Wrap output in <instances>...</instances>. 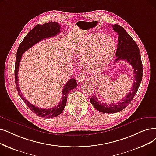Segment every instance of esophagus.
<instances>
[{
  "label": "esophagus",
  "instance_id": "obj_1",
  "mask_svg": "<svg viewBox=\"0 0 156 156\" xmlns=\"http://www.w3.org/2000/svg\"><path fill=\"white\" fill-rule=\"evenodd\" d=\"M76 79L78 83H82L86 80V75L83 73H80L78 75Z\"/></svg>",
  "mask_w": 156,
  "mask_h": 156
}]
</instances>
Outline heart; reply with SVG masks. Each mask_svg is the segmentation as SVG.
<instances>
[{
    "mask_svg": "<svg viewBox=\"0 0 156 156\" xmlns=\"http://www.w3.org/2000/svg\"><path fill=\"white\" fill-rule=\"evenodd\" d=\"M76 51L80 55L84 57L83 64L85 69L96 72L102 69L113 58L116 43L110 36L92 34L81 41Z\"/></svg>",
    "mask_w": 156,
    "mask_h": 156,
    "instance_id": "obj_1",
    "label": "heart"
}]
</instances>
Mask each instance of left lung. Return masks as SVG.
<instances>
[{
    "label": "left lung",
    "instance_id": "1",
    "mask_svg": "<svg viewBox=\"0 0 156 156\" xmlns=\"http://www.w3.org/2000/svg\"><path fill=\"white\" fill-rule=\"evenodd\" d=\"M112 28L118 34V44L116 51V60L118 62L120 60H126L132 66L134 73V80L130 90L126 96L120 101L116 103L107 105L101 101L93 95L90 98V103L96 109L105 113H113L119 112L124 110L136 95L143 76V65H142L140 50L137 44L125 29L119 25L115 24Z\"/></svg>",
    "mask_w": 156,
    "mask_h": 156
}]
</instances>
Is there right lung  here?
<instances>
[{
  "label": "right lung",
  "mask_w": 156,
  "mask_h": 156,
  "mask_svg": "<svg viewBox=\"0 0 156 156\" xmlns=\"http://www.w3.org/2000/svg\"><path fill=\"white\" fill-rule=\"evenodd\" d=\"M60 28H61V27L56 22H50L43 25H36L24 37L22 43L18 46L16 53L15 69V80L17 91L20 96L24 101V103L27 105V106L34 113H35L39 117L45 119H50L57 117L63 112L66 105L67 96H68L70 91L74 88H76L77 86L76 81L74 78H71L66 83L62 90V100L61 101H60V103L58 105H57V106L51 108H49V109H44V108H41L32 105L29 101L25 99L22 94L18 85V69L20 60H21L22 54L23 53L41 40L57 36L58 34L60 33Z\"/></svg>",
  "instance_id": "obj_1"
}]
</instances>
